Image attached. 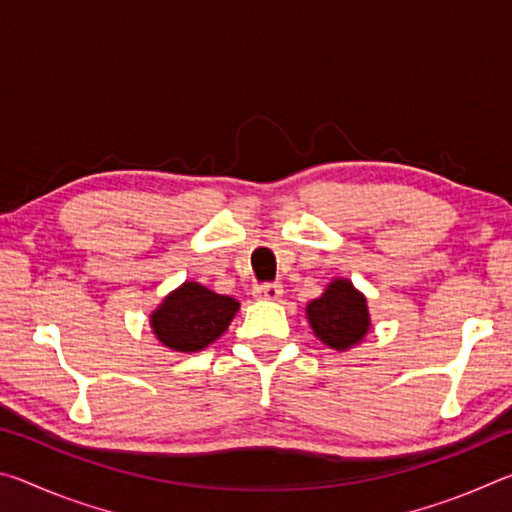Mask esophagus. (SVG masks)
Here are the masks:
<instances>
[{"label": "esophagus", "instance_id": "esophagus-1", "mask_svg": "<svg viewBox=\"0 0 512 512\" xmlns=\"http://www.w3.org/2000/svg\"><path fill=\"white\" fill-rule=\"evenodd\" d=\"M253 293H255L257 300H280L284 289H282V284L268 282V284H257Z\"/></svg>", "mask_w": 512, "mask_h": 512}]
</instances>
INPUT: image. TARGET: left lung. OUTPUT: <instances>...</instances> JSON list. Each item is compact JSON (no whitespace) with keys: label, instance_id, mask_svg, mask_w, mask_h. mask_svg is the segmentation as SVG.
I'll list each match as a JSON object with an SVG mask.
<instances>
[{"label":"left lung","instance_id":"8db88e82","mask_svg":"<svg viewBox=\"0 0 512 512\" xmlns=\"http://www.w3.org/2000/svg\"><path fill=\"white\" fill-rule=\"evenodd\" d=\"M307 318L318 339L334 350L361 343L370 329L366 298L343 277L329 282L323 296L309 302Z\"/></svg>","mask_w":512,"mask_h":512}]
</instances>
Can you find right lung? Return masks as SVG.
Instances as JSON below:
<instances>
[{
	"label": "right lung",
	"instance_id": "1",
	"mask_svg": "<svg viewBox=\"0 0 512 512\" xmlns=\"http://www.w3.org/2000/svg\"><path fill=\"white\" fill-rule=\"evenodd\" d=\"M239 302L205 289L198 282L180 284L151 314V329L158 341L176 352H198L228 329Z\"/></svg>",
	"mask_w": 512,
	"mask_h": 512
}]
</instances>
